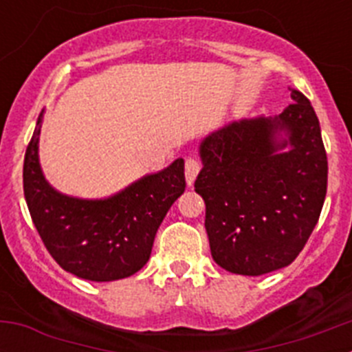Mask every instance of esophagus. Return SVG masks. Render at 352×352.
I'll return each mask as SVG.
<instances>
[{
	"instance_id": "obj_1",
	"label": "esophagus",
	"mask_w": 352,
	"mask_h": 352,
	"mask_svg": "<svg viewBox=\"0 0 352 352\" xmlns=\"http://www.w3.org/2000/svg\"><path fill=\"white\" fill-rule=\"evenodd\" d=\"M201 162H199V158L195 157H188L185 162V176H186V183L188 185H192V183L195 182V178H197L199 170H201Z\"/></svg>"
}]
</instances>
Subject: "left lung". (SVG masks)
I'll return each instance as SVG.
<instances>
[{"mask_svg": "<svg viewBox=\"0 0 352 352\" xmlns=\"http://www.w3.org/2000/svg\"><path fill=\"white\" fill-rule=\"evenodd\" d=\"M280 116L243 120L201 142L195 192L206 204L214 263L236 275L280 270L300 256L328 186L321 126L309 98L292 89ZM285 131L287 140L278 139ZM289 146V152L278 148Z\"/></svg>", "mask_w": 352, "mask_h": 352, "instance_id": "obj_1", "label": "left lung"}]
</instances>
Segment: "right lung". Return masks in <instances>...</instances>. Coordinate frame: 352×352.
Wrapping results in <instances>:
<instances>
[{
	"label": "right lung",
	"instance_id": "obj_1",
	"mask_svg": "<svg viewBox=\"0 0 352 352\" xmlns=\"http://www.w3.org/2000/svg\"><path fill=\"white\" fill-rule=\"evenodd\" d=\"M42 114L26 148L24 197L43 245L65 272L93 282L138 273L148 263L155 234L169 208L185 192V162L149 174L104 201L56 192L38 164Z\"/></svg>",
	"mask_w": 352,
	"mask_h": 352
}]
</instances>
